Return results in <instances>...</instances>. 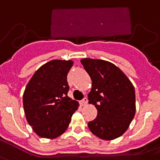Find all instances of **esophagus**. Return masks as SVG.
I'll return each instance as SVG.
<instances>
[{"label": "esophagus", "mask_w": 160, "mask_h": 160, "mask_svg": "<svg viewBox=\"0 0 160 160\" xmlns=\"http://www.w3.org/2000/svg\"><path fill=\"white\" fill-rule=\"evenodd\" d=\"M88 104V99L87 98H84V99L82 100L81 101H80V105H82V106H84V105H86Z\"/></svg>", "instance_id": "1"}]
</instances>
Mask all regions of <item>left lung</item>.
<instances>
[{
    "instance_id": "8db88e82",
    "label": "left lung",
    "mask_w": 160,
    "mask_h": 160,
    "mask_svg": "<svg viewBox=\"0 0 160 160\" xmlns=\"http://www.w3.org/2000/svg\"><path fill=\"white\" fill-rule=\"evenodd\" d=\"M92 80L88 103L97 116L88 123L97 138L113 140L124 134L135 115V91L124 72L109 61L84 58L80 60Z\"/></svg>"
}]
</instances>
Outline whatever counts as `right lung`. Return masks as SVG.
Wrapping results in <instances>:
<instances>
[{"instance_id":"1","label":"right lung","mask_w":160,"mask_h":160,"mask_svg":"<svg viewBox=\"0 0 160 160\" xmlns=\"http://www.w3.org/2000/svg\"><path fill=\"white\" fill-rule=\"evenodd\" d=\"M72 60L54 59L33 75L23 93L26 118L37 135L54 139L68 127L78 101L68 97L67 76Z\"/></svg>"}]
</instances>
